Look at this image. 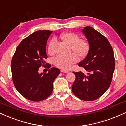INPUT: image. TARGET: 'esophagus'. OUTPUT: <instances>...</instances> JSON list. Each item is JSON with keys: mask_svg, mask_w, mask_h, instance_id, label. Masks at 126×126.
Masks as SVG:
<instances>
[{"mask_svg": "<svg viewBox=\"0 0 126 126\" xmlns=\"http://www.w3.org/2000/svg\"><path fill=\"white\" fill-rule=\"evenodd\" d=\"M61 72H63V73H68L69 71L67 70H65V69H61Z\"/></svg>", "mask_w": 126, "mask_h": 126, "instance_id": "34e87169", "label": "esophagus"}]
</instances>
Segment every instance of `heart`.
Returning <instances> with one entry per match:
<instances>
[{
	"label": "heart",
	"instance_id": "b5f03b06",
	"mask_svg": "<svg viewBox=\"0 0 126 126\" xmlns=\"http://www.w3.org/2000/svg\"><path fill=\"white\" fill-rule=\"evenodd\" d=\"M60 38L63 42L70 45L71 51L74 52L68 56L58 55L54 60V65L57 67L63 69H68L78 61V57L85 58L90 49L89 41L87 39L79 38V35L74 32H64L60 35ZM56 39L53 38L49 42L48 52L49 54H55Z\"/></svg>",
	"mask_w": 126,
	"mask_h": 126
}]
</instances>
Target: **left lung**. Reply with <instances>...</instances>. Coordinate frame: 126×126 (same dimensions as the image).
<instances>
[{"mask_svg": "<svg viewBox=\"0 0 126 126\" xmlns=\"http://www.w3.org/2000/svg\"><path fill=\"white\" fill-rule=\"evenodd\" d=\"M89 41L90 49L78 63L88 72H74L75 79L72 91L78 98L91 101L101 97L110 87L115 69V58L111 45L107 38L90 26L82 29Z\"/></svg>", "mask_w": 126, "mask_h": 126, "instance_id": "left-lung-1", "label": "left lung"}]
</instances>
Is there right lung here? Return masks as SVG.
<instances>
[{"label": "right lung", "mask_w": 126, "mask_h": 126, "mask_svg": "<svg viewBox=\"0 0 126 126\" xmlns=\"http://www.w3.org/2000/svg\"><path fill=\"white\" fill-rule=\"evenodd\" d=\"M52 31L40 30L26 37L19 44L11 61L12 78L16 89L25 98L41 101L52 94L53 82L60 74L55 68L48 73H38L41 66L49 69L46 45Z\"/></svg>", "instance_id": "obj_1"}]
</instances>
